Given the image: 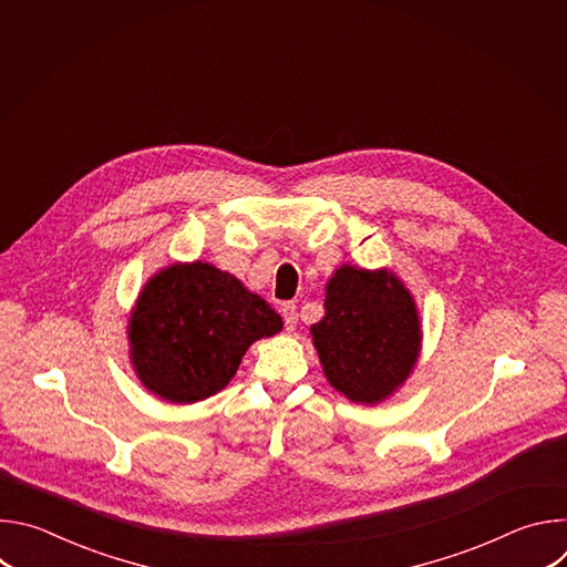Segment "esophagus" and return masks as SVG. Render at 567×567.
<instances>
[{
  "instance_id": "obj_1",
  "label": "esophagus",
  "mask_w": 567,
  "mask_h": 567,
  "mask_svg": "<svg viewBox=\"0 0 567 567\" xmlns=\"http://www.w3.org/2000/svg\"><path fill=\"white\" fill-rule=\"evenodd\" d=\"M282 316H285V328H287V332H293V330H296V322H298L296 305H293V302H285V305H282Z\"/></svg>"
}]
</instances>
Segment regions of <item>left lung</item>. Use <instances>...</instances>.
I'll list each match as a JSON object with an SVG mask.
<instances>
[{
	"label": "left lung",
	"instance_id": "8db88e82",
	"mask_svg": "<svg viewBox=\"0 0 567 567\" xmlns=\"http://www.w3.org/2000/svg\"><path fill=\"white\" fill-rule=\"evenodd\" d=\"M313 348L334 390L357 403L388 399L413 372L422 322L411 291L388 269L343 265L326 287Z\"/></svg>",
	"mask_w": 567,
	"mask_h": 567
}]
</instances>
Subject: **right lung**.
I'll list each match as a JSON object with an SVG mask.
<instances>
[{
  "label": "right lung",
  "mask_w": 567,
  "mask_h": 567,
  "mask_svg": "<svg viewBox=\"0 0 567 567\" xmlns=\"http://www.w3.org/2000/svg\"><path fill=\"white\" fill-rule=\"evenodd\" d=\"M282 318L235 276L195 260L154 274L130 313V359L138 381L171 403H195L235 377L251 343Z\"/></svg>",
  "instance_id": "1"
}]
</instances>
